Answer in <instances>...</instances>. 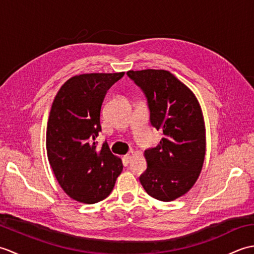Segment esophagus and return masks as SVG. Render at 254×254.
<instances>
[{
	"instance_id": "esophagus-1",
	"label": "esophagus",
	"mask_w": 254,
	"mask_h": 254,
	"mask_svg": "<svg viewBox=\"0 0 254 254\" xmlns=\"http://www.w3.org/2000/svg\"><path fill=\"white\" fill-rule=\"evenodd\" d=\"M133 156H134V152H133V150H131V152H128L126 156H124V159H126L128 163V161H130L133 158Z\"/></svg>"
}]
</instances>
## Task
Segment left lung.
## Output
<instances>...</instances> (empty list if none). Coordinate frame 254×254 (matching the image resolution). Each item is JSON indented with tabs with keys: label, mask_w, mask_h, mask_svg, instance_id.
Here are the masks:
<instances>
[{
	"label": "left lung",
	"mask_w": 254,
	"mask_h": 254,
	"mask_svg": "<svg viewBox=\"0 0 254 254\" xmlns=\"http://www.w3.org/2000/svg\"><path fill=\"white\" fill-rule=\"evenodd\" d=\"M147 98L150 123L164 134L145 150L147 169L139 181L148 195L170 202L185 195L201 174L206 152L205 123L193 91L165 69L128 71Z\"/></svg>",
	"instance_id": "left-lung-1"
}]
</instances>
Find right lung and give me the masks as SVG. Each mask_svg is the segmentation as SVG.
Masks as SVG:
<instances>
[{
  "instance_id": "add662e5",
  "label": "right lung",
  "mask_w": 254,
  "mask_h": 254,
  "mask_svg": "<svg viewBox=\"0 0 254 254\" xmlns=\"http://www.w3.org/2000/svg\"><path fill=\"white\" fill-rule=\"evenodd\" d=\"M124 75L80 74L59 89L47 126V154L59 185L77 202L93 204L111 193L123 169L107 143L95 142L101 131L100 110L107 90Z\"/></svg>"
}]
</instances>
